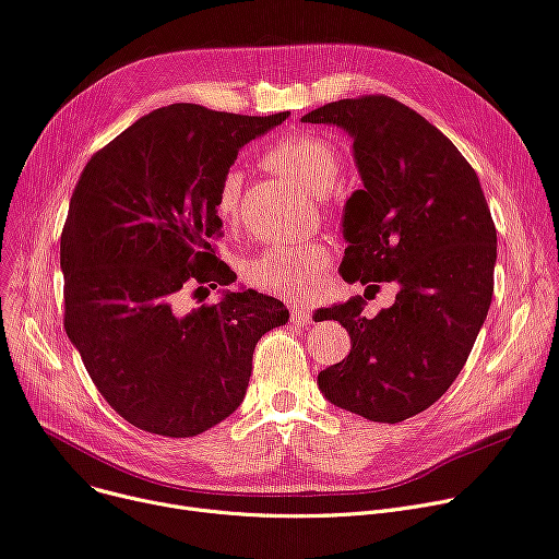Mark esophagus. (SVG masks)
<instances>
[{
    "label": "esophagus",
    "mask_w": 559,
    "mask_h": 559,
    "mask_svg": "<svg viewBox=\"0 0 559 559\" xmlns=\"http://www.w3.org/2000/svg\"><path fill=\"white\" fill-rule=\"evenodd\" d=\"M292 321L294 323H304V325H310L312 323V310L308 306H294L292 308Z\"/></svg>",
    "instance_id": "1"
}]
</instances>
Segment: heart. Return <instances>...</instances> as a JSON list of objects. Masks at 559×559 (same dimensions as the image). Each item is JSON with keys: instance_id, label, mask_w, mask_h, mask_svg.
<instances>
[{"instance_id": "obj_1", "label": "heart", "mask_w": 559, "mask_h": 559, "mask_svg": "<svg viewBox=\"0 0 559 559\" xmlns=\"http://www.w3.org/2000/svg\"><path fill=\"white\" fill-rule=\"evenodd\" d=\"M265 162L276 173L299 179L314 195L330 193L340 179L342 168L337 147L314 134H296L276 141L265 153ZM240 189L242 173L231 166L222 175L215 193V211L222 219H231L236 215ZM328 265L330 249L323 240H308L299 245L285 242L267 247L245 260L242 278L247 285L265 294L296 299V296L312 294L319 287Z\"/></svg>"}]
</instances>
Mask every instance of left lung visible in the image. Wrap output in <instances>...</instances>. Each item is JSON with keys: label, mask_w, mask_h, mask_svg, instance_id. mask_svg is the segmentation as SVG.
Returning a JSON list of instances; mask_svg holds the SVG:
<instances>
[{"label": "left lung", "mask_w": 559, "mask_h": 559, "mask_svg": "<svg viewBox=\"0 0 559 559\" xmlns=\"http://www.w3.org/2000/svg\"><path fill=\"white\" fill-rule=\"evenodd\" d=\"M301 121L353 139L364 186L344 209L342 276L400 285L373 319L361 317V296L314 314L340 321L353 342L317 382L350 414L402 423L448 391L472 353L495 292V222L459 147L404 103L344 98Z\"/></svg>", "instance_id": "left-lung-1"}]
</instances>
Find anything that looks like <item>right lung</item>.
Instances as JSON below:
<instances>
[{
    "label": "right lung",
    "instance_id": "1",
    "mask_svg": "<svg viewBox=\"0 0 559 559\" xmlns=\"http://www.w3.org/2000/svg\"><path fill=\"white\" fill-rule=\"evenodd\" d=\"M289 115L175 103L87 162L60 236L64 330L98 393L136 429L191 438L245 400L258 340L287 308L255 289L186 308L236 281L215 255L217 183L238 151Z\"/></svg>",
    "mask_w": 559,
    "mask_h": 559
}]
</instances>
